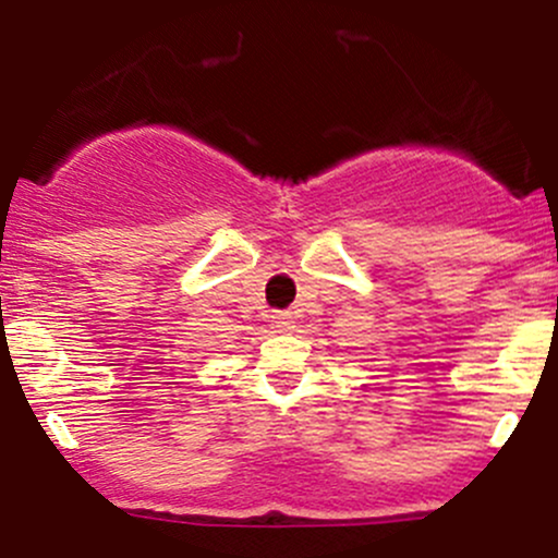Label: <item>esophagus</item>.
<instances>
[{
  "mask_svg": "<svg viewBox=\"0 0 558 558\" xmlns=\"http://www.w3.org/2000/svg\"><path fill=\"white\" fill-rule=\"evenodd\" d=\"M274 327H277L279 331H287V329H292V322H290V316H277V324H274Z\"/></svg>",
  "mask_w": 558,
  "mask_h": 558,
  "instance_id": "34e87169",
  "label": "esophagus"
}]
</instances>
